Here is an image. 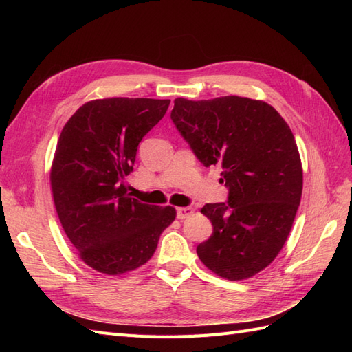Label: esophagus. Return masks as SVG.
Segmentation results:
<instances>
[{"label": "esophagus", "instance_id": "1", "mask_svg": "<svg viewBox=\"0 0 352 352\" xmlns=\"http://www.w3.org/2000/svg\"><path fill=\"white\" fill-rule=\"evenodd\" d=\"M193 213V208L192 207H178L177 208V218L178 219H186L188 216H190Z\"/></svg>", "mask_w": 352, "mask_h": 352}]
</instances>
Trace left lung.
<instances>
[{
	"label": "left lung",
	"instance_id": "1",
	"mask_svg": "<svg viewBox=\"0 0 352 352\" xmlns=\"http://www.w3.org/2000/svg\"><path fill=\"white\" fill-rule=\"evenodd\" d=\"M170 119L206 168L222 166L228 189L227 203L201 208L213 233L197 246L198 257L231 281L263 271L287 241L301 201L294 133L272 106L236 95L177 98Z\"/></svg>",
	"mask_w": 352,
	"mask_h": 352
}]
</instances>
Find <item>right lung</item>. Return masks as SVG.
I'll list each match as a JSON object with an SVG mask.
<instances>
[{"label":"right lung","mask_w":352,"mask_h":352,"mask_svg":"<svg viewBox=\"0 0 352 352\" xmlns=\"http://www.w3.org/2000/svg\"><path fill=\"white\" fill-rule=\"evenodd\" d=\"M170 100L106 98L81 106L60 133L51 189L66 236L95 271L119 275L153 257L174 207L142 204L126 193L140 140Z\"/></svg>","instance_id":"add662e5"}]
</instances>
